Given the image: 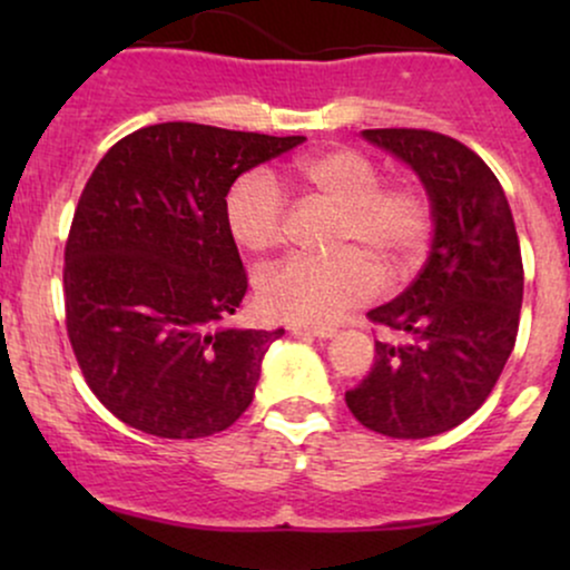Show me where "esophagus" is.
Returning a JSON list of instances; mask_svg holds the SVG:
<instances>
[{
  "label": "esophagus",
  "mask_w": 570,
  "mask_h": 570,
  "mask_svg": "<svg viewBox=\"0 0 570 570\" xmlns=\"http://www.w3.org/2000/svg\"><path fill=\"white\" fill-rule=\"evenodd\" d=\"M292 335H311V337H335L337 335V326H311V324H292L289 326Z\"/></svg>",
  "instance_id": "1"
}]
</instances>
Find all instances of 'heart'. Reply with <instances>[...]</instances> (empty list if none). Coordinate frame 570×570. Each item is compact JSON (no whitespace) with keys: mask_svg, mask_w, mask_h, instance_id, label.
I'll return each mask as SVG.
<instances>
[{"mask_svg":"<svg viewBox=\"0 0 570 570\" xmlns=\"http://www.w3.org/2000/svg\"><path fill=\"white\" fill-rule=\"evenodd\" d=\"M294 176L324 206L335 208L326 259L292 257L263 273L259 307L292 324H326L381 292L383 276L407 278L429 252L434 203L415 179L381 181L370 155L332 147L294 160ZM235 244L265 254L284 240L286 200L265 171H246L225 198Z\"/></svg>","mask_w":570,"mask_h":570,"instance_id":"heart-1","label":"heart"}]
</instances>
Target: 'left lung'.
<instances>
[{"instance_id":"1","label":"left lung","mask_w":570,"mask_h":570,"mask_svg":"<svg viewBox=\"0 0 570 570\" xmlns=\"http://www.w3.org/2000/svg\"><path fill=\"white\" fill-rule=\"evenodd\" d=\"M364 139L410 163L434 203V240L417 278L367 313L396 332L345 404L394 440L455 429L482 407L514 348L522 254L512 208L488 163L436 130L370 128Z\"/></svg>"}]
</instances>
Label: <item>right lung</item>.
<instances>
[{"instance_id":"1","label":"right lung","mask_w":570,"mask_h":570,"mask_svg":"<svg viewBox=\"0 0 570 570\" xmlns=\"http://www.w3.org/2000/svg\"><path fill=\"white\" fill-rule=\"evenodd\" d=\"M303 141L160 122L98 160L63 248V311L85 383L130 429L198 440L252 404L284 330L222 326L248 289L225 198L240 174Z\"/></svg>"}]
</instances>
